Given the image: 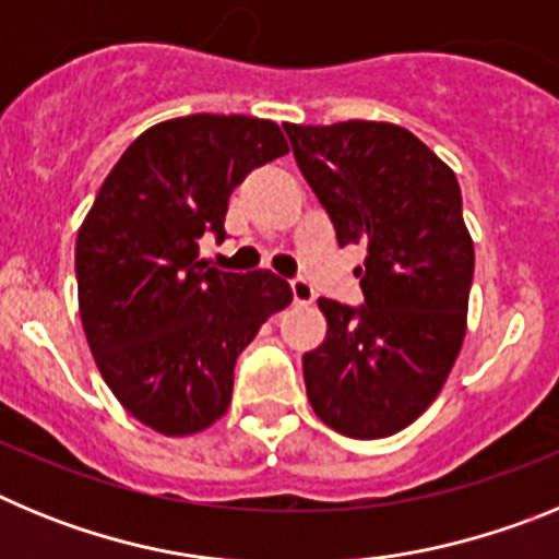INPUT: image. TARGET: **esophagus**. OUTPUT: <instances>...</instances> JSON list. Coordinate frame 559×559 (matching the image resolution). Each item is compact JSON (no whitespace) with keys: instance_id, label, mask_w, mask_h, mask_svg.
Instances as JSON below:
<instances>
[{"instance_id":"obj_1","label":"esophagus","mask_w":559,"mask_h":559,"mask_svg":"<svg viewBox=\"0 0 559 559\" xmlns=\"http://www.w3.org/2000/svg\"><path fill=\"white\" fill-rule=\"evenodd\" d=\"M290 290H294V302L296 305H310L316 299L313 285H310L308 280H302V276H296V280H290Z\"/></svg>"}]
</instances>
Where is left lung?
Instances as JSON below:
<instances>
[{
    "label": "left lung",
    "mask_w": 559,
    "mask_h": 559,
    "mask_svg": "<svg viewBox=\"0 0 559 559\" xmlns=\"http://www.w3.org/2000/svg\"><path fill=\"white\" fill-rule=\"evenodd\" d=\"M338 246H367L364 305L319 299L328 335L302 355L316 417L353 439L412 426L445 386L467 328L473 240L451 167L406 128L285 126Z\"/></svg>",
    "instance_id": "1"
}]
</instances>
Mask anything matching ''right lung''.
Instances as JSON below:
<instances>
[{
	"label": "right lung",
	"instance_id": "1",
	"mask_svg": "<svg viewBox=\"0 0 559 559\" xmlns=\"http://www.w3.org/2000/svg\"><path fill=\"white\" fill-rule=\"evenodd\" d=\"M288 153L280 126L190 114L147 128L114 165L75 246L88 349L128 414L165 437L204 431L231 403L235 360L294 294L271 271L199 260L224 240L229 195Z\"/></svg>",
	"mask_w": 559,
	"mask_h": 559
}]
</instances>
